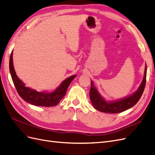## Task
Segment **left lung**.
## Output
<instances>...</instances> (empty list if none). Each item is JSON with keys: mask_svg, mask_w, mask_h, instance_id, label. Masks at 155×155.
Returning <instances> with one entry per match:
<instances>
[{"mask_svg": "<svg viewBox=\"0 0 155 155\" xmlns=\"http://www.w3.org/2000/svg\"><path fill=\"white\" fill-rule=\"evenodd\" d=\"M147 66H145V73L143 81L140 85L138 90L133 94L127 97L124 99L118 101L109 102L107 101L103 98L97 89L94 87L93 82L91 81V87L90 91V99L93 107L97 110L105 113H120L123 111L127 110L137 104V102L141 97L143 92L145 83H146Z\"/></svg>", "mask_w": 155, "mask_h": 155, "instance_id": "obj_1", "label": "left lung"}]
</instances>
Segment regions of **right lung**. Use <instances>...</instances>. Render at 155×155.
Here are the masks:
<instances>
[{"label": "right lung", "instance_id": "right-lung-1", "mask_svg": "<svg viewBox=\"0 0 155 155\" xmlns=\"http://www.w3.org/2000/svg\"><path fill=\"white\" fill-rule=\"evenodd\" d=\"M9 65L12 80L18 94L25 101L37 106L52 107L57 105L66 94L69 85L76 76V75H73L65 79L53 92H41L25 87L24 83L18 79L13 67V51L11 53Z\"/></svg>", "mask_w": 155, "mask_h": 155}]
</instances>
